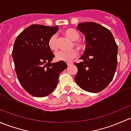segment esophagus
I'll list each match as a JSON object with an SVG mask.
<instances>
[{
	"label": "esophagus",
	"mask_w": 131,
	"mask_h": 131,
	"mask_svg": "<svg viewBox=\"0 0 131 131\" xmlns=\"http://www.w3.org/2000/svg\"><path fill=\"white\" fill-rule=\"evenodd\" d=\"M71 64H73V63H71V62H68V63H67V66H68V67H70Z\"/></svg>",
	"instance_id": "obj_1"
}]
</instances>
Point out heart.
Returning a JSON list of instances; mask_svg holds the SVG:
<instances>
[{
  "label": "heart",
  "mask_w": 131,
  "mask_h": 131,
  "mask_svg": "<svg viewBox=\"0 0 131 131\" xmlns=\"http://www.w3.org/2000/svg\"><path fill=\"white\" fill-rule=\"evenodd\" d=\"M64 34L68 37L71 40L73 41V46H75L78 50H83L85 48V43L80 39V34L77 30L72 28H69L64 31ZM48 47L51 51H55L58 49V41L57 36L56 34L51 36L48 41ZM78 55L77 50L75 49H71L69 51H60L55 54V58L58 61H63L68 62L71 61L73 58H76Z\"/></svg>",
  "instance_id": "heart-1"
}]
</instances>
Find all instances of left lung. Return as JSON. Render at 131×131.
I'll return each instance as SVG.
<instances>
[{"label": "left lung", "instance_id": "obj_1", "mask_svg": "<svg viewBox=\"0 0 131 131\" xmlns=\"http://www.w3.org/2000/svg\"><path fill=\"white\" fill-rule=\"evenodd\" d=\"M77 29L85 35L86 46L75 63L78 68L75 80L85 91L97 93L105 89L114 78L117 67L118 47L112 32L93 22L80 23Z\"/></svg>", "mask_w": 131, "mask_h": 131}]
</instances>
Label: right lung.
Wrapping results in <instances>:
<instances>
[{
  "label": "right lung",
  "mask_w": 131,
  "mask_h": 131,
  "mask_svg": "<svg viewBox=\"0 0 131 131\" xmlns=\"http://www.w3.org/2000/svg\"><path fill=\"white\" fill-rule=\"evenodd\" d=\"M58 28V26L32 24L19 34L14 44L12 56L19 82L34 97H46L52 93L60 73L67 67L63 61L51 63L55 56L48 41Z\"/></svg>",
  "instance_id": "right-lung-1"
}]
</instances>
